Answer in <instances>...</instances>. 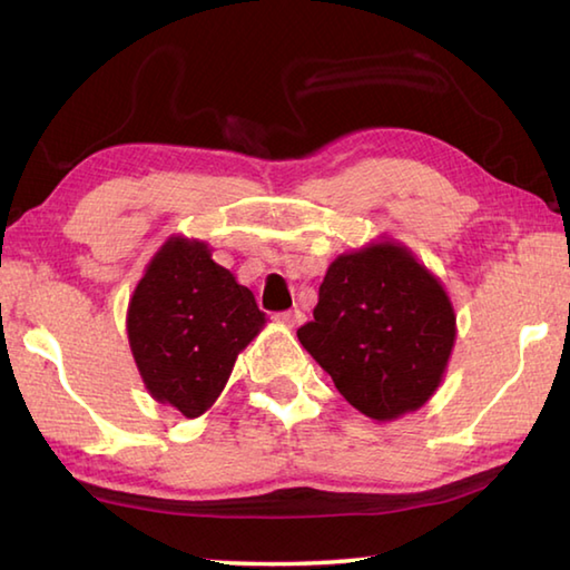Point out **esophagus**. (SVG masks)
<instances>
[{
  "instance_id": "obj_1",
  "label": "esophagus",
  "mask_w": 570,
  "mask_h": 570,
  "mask_svg": "<svg viewBox=\"0 0 570 570\" xmlns=\"http://www.w3.org/2000/svg\"><path fill=\"white\" fill-rule=\"evenodd\" d=\"M282 321L288 326V328H296L304 324V312H298V308H292V312H284L282 314Z\"/></svg>"
}]
</instances>
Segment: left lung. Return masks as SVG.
I'll use <instances>...</instances> for the list:
<instances>
[{
	"label": "left lung",
	"instance_id": "left-lung-1",
	"mask_svg": "<svg viewBox=\"0 0 570 570\" xmlns=\"http://www.w3.org/2000/svg\"><path fill=\"white\" fill-rule=\"evenodd\" d=\"M296 336L351 406L374 421H396L441 386L456 312L411 249L381 236L331 262L314 321Z\"/></svg>",
	"mask_w": 570,
	"mask_h": 570
}]
</instances>
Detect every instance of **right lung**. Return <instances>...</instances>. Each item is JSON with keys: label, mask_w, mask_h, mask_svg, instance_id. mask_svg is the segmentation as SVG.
Segmentation results:
<instances>
[{"label": "right lung", "mask_w": 570, "mask_h": 570, "mask_svg": "<svg viewBox=\"0 0 570 570\" xmlns=\"http://www.w3.org/2000/svg\"><path fill=\"white\" fill-rule=\"evenodd\" d=\"M264 324L249 288L214 262L209 244L186 236H169L151 256L127 308L144 386L186 419L214 406Z\"/></svg>", "instance_id": "add662e5"}]
</instances>
